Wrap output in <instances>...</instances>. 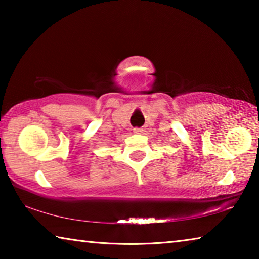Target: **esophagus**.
<instances>
[{
    "label": "esophagus",
    "mask_w": 259,
    "mask_h": 259,
    "mask_svg": "<svg viewBox=\"0 0 259 259\" xmlns=\"http://www.w3.org/2000/svg\"><path fill=\"white\" fill-rule=\"evenodd\" d=\"M134 133L135 134H142L143 133V129L142 128H135L134 129Z\"/></svg>",
    "instance_id": "esophagus-1"
}]
</instances>
